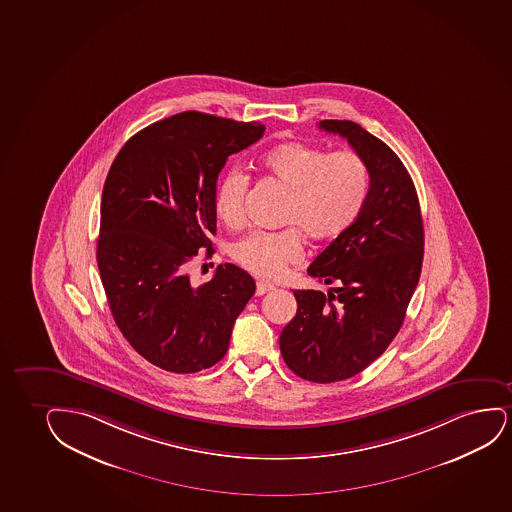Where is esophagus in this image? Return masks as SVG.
Instances as JSON below:
<instances>
[{"label":"esophagus","instance_id":"obj_1","mask_svg":"<svg viewBox=\"0 0 512 512\" xmlns=\"http://www.w3.org/2000/svg\"><path fill=\"white\" fill-rule=\"evenodd\" d=\"M273 289H275V285L270 284V282H258V284H256V294H258V296H263V294L273 291Z\"/></svg>","mask_w":512,"mask_h":512}]
</instances>
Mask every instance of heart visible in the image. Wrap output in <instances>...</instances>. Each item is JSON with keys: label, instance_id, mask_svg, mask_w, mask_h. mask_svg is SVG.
<instances>
[{"label": "heart", "instance_id": "b5f03b06", "mask_svg": "<svg viewBox=\"0 0 512 512\" xmlns=\"http://www.w3.org/2000/svg\"><path fill=\"white\" fill-rule=\"evenodd\" d=\"M261 169L287 194L280 232L253 230L233 242L232 258L247 272L277 279L305 253L311 242H327L343 235L362 213L369 194V169L353 150L327 154L306 143L287 142L261 157ZM249 176L228 169L214 188V211L228 227H240L246 218ZM297 228L294 229L293 227Z\"/></svg>", "mask_w": 512, "mask_h": 512}]
</instances>
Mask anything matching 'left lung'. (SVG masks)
Listing matches in <instances>:
<instances>
[{
    "label": "left lung",
    "instance_id": "8db88e82",
    "mask_svg": "<svg viewBox=\"0 0 512 512\" xmlns=\"http://www.w3.org/2000/svg\"><path fill=\"white\" fill-rule=\"evenodd\" d=\"M318 126L346 138L370 178L355 223L308 266L332 289L294 291L298 311L280 334L287 367L327 384L362 372L395 339L421 277L424 227L414 182L386 143L353 121Z\"/></svg>",
    "mask_w": 512,
    "mask_h": 512
}]
</instances>
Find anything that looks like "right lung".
Masks as SVG:
<instances>
[{"mask_svg": "<svg viewBox=\"0 0 512 512\" xmlns=\"http://www.w3.org/2000/svg\"><path fill=\"white\" fill-rule=\"evenodd\" d=\"M265 133L195 110L131 136L105 180L97 263L116 325L136 353L175 374H194L225 356L233 324L256 291L227 263L194 287L188 263L216 233L213 195L228 156Z\"/></svg>", "mask_w": 512, "mask_h": 512, "instance_id": "obj_1", "label": "right lung"}]
</instances>
